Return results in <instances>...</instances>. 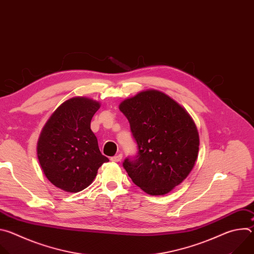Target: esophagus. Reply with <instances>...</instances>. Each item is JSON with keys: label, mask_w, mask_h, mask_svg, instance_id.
Returning <instances> with one entry per match:
<instances>
[{"label": "esophagus", "mask_w": 254, "mask_h": 254, "mask_svg": "<svg viewBox=\"0 0 254 254\" xmlns=\"http://www.w3.org/2000/svg\"><path fill=\"white\" fill-rule=\"evenodd\" d=\"M122 159H123V155H122V154H119V155H117V156H115V157H112V158H111V160H112L113 162H115V163H119V162H121V161H122Z\"/></svg>", "instance_id": "esophagus-1"}]
</instances>
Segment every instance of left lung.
I'll use <instances>...</instances> for the list:
<instances>
[{
    "label": "left lung",
    "instance_id": "obj_1",
    "mask_svg": "<svg viewBox=\"0 0 254 254\" xmlns=\"http://www.w3.org/2000/svg\"><path fill=\"white\" fill-rule=\"evenodd\" d=\"M119 107L138 148L136 159H126L124 168L149 195L168 194L188 177L197 161L200 139L193 119L183 106L156 89L139 91Z\"/></svg>",
    "mask_w": 254,
    "mask_h": 254
}]
</instances>
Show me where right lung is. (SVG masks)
Wrapping results in <instances>:
<instances>
[{"mask_svg":"<svg viewBox=\"0 0 254 254\" xmlns=\"http://www.w3.org/2000/svg\"><path fill=\"white\" fill-rule=\"evenodd\" d=\"M100 103L84 96L61 103L44 125L37 142V157L46 178L57 188L77 193L87 188L99 167L101 155L90 122Z\"/></svg>","mask_w":254,"mask_h":254,"instance_id":"right-lung-1","label":"right lung"}]
</instances>
